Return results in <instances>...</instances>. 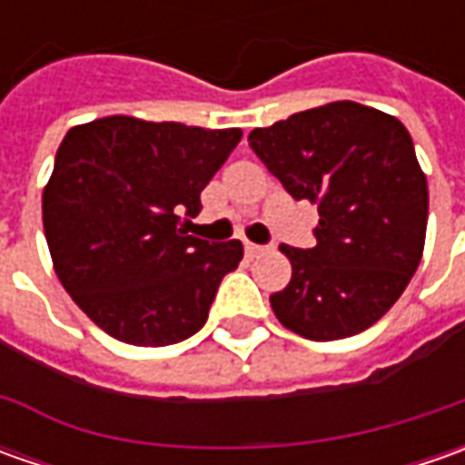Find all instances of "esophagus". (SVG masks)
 Listing matches in <instances>:
<instances>
[{
	"instance_id": "esophagus-1",
	"label": "esophagus",
	"mask_w": 465,
	"mask_h": 465,
	"mask_svg": "<svg viewBox=\"0 0 465 465\" xmlns=\"http://www.w3.org/2000/svg\"><path fill=\"white\" fill-rule=\"evenodd\" d=\"M263 251H266L263 245H256V242H245V253H248L251 259H253V256H261Z\"/></svg>"
}]
</instances>
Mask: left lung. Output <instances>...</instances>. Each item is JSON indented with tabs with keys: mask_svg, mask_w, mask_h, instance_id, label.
<instances>
[{
	"mask_svg": "<svg viewBox=\"0 0 465 465\" xmlns=\"http://www.w3.org/2000/svg\"><path fill=\"white\" fill-rule=\"evenodd\" d=\"M292 199L318 204L312 248L279 251L290 284L269 297L284 329L347 339L381 321L411 282L427 232V178L401 121L336 100L248 134Z\"/></svg>",
	"mask_w": 465,
	"mask_h": 465,
	"instance_id": "8db88e82",
	"label": "left lung"
}]
</instances>
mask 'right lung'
<instances>
[{
  "label": "right lung",
  "mask_w": 465,
  "mask_h": 465,
  "mask_svg": "<svg viewBox=\"0 0 465 465\" xmlns=\"http://www.w3.org/2000/svg\"><path fill=\"white\" fill-rule=\"evenodd\" d=\"M241 136L134 116L66 132L44 188L45 242L64 290L108 336L168 347L206 323L242 242L186 235L181 214H199V193Z\"/></svg>",
  "instance_id": "1"
}]
</instances>
